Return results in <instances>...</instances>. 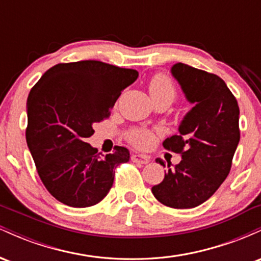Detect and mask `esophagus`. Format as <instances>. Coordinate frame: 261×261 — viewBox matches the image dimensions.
Segmentation results:
<instances>
[{
  "label": "esophagus",
  "mask_w": 261,
  "mask_h": 261,
  "mask_svg": "<svg viewBox=\"0 0 261 261\" xmlns=\"http://www.w3.org/2000/svg\"><path fill=\"white\" fill-rule=\"evenodd\" d=\"M131 161L135 162V163H140V164H147L149 162V157L145 154H139L135 153L131 155Z\"/></svg>",
  "instance_id": "34e87169"
}]
</instances>
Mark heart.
<instances>
[{
  "label": "heart",
  "mask_w": 261,
  "mask_h": 261,
  "mask_svg": "<svg viewBox=\"0 0 261 261\" xmlns=\"http://www.w3.org/2000/svg\"><path fill=\"white\" fill-rule=\"evenodd\" d=\"M148 91L153 101L168 100L173 103L176 97V87L167 73L154 74L148 82ZM126 140L135 147L146 149L153 146L155 134L147 128L135 127L126 134Z\"/></svg>",
  "instance_id": "obj_1"
}]
</instances>
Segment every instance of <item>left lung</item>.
Returning <instances> with one entry per match:
<instances>
[{"label":"left lung","instance_id":"obj_1","mask_svg":"<svg viewBox=\"0 0 261 261\" xmlns=\"http://www.w3.org/2000/svg\"><path fill=\"white\" fill-rule=\"evenodd\" d=\"M188 100L195 107L179 126V135L164 140L163 147L181 155L163 181L152 188L155 199L173 208H193L210 199L229 174L241 139L239 107L217 74L181 64L172 67ZM157 163L164 166L161 158Z\"/></svg>","mask_w":261,"mask_h":261}]
</instances>
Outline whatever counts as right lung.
<instances>
[{"instance_id":"add662e5","label":"right lung","mask_w":261,"mask_h":261,"mask_svg":"<svg viewBox=\"0 0 261 261\" xmlns=\"http://www.w3.org/2000/svg\"><path fill=\"white\" fill-rule=\"evenodd\" d=\"M139 72L97 60L58 64L32 88L25 139L44 187L60 202L89 207L109 193L116 167L130 158L122 146L103 155L87 139L110 116Z\"/></svg>"}]
</instances>
